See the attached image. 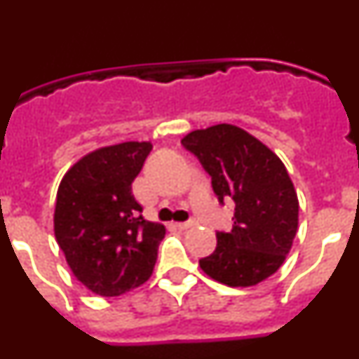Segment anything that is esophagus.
Listing matches in <instances>:
<instances>
[{
    "mask_svg": "<svg viewBox=\"0 0 359 359\" xmlns=\"http://www.w3.org/2000/svg\"><path fill=\"white\" fill-rule=\"evenodd\" d=\"M174 226H176L177 230H187V228L194 226V221H185V223H174Z\"/></svg>",
    "mask_w": 359,
    "mask_h": 359,
    "instance_id": "obj_1",
    "label": "esophagus"
}]
</instances>
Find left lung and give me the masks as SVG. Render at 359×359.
<instances>
[{"label":"left lung","mask_w":359,"mask_h":359,"mask_svg":"<svg viewBox=\"0 0 359 359\" xmlns=\"http://www.w3.org/2000/svg\"><path fill=\"white\" fill-rule=\"evenodd\" d=\"M212 177L219 201L233 199V228L199 261L205 273L230 287H250L277 271L293 246L298 198L280 158L248 131L217 123L183 136Z\"/></svg>","instance_id":"8db88e82"}]
</instances>
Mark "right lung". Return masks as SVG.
<instances>
[{"label": "right lung", "instance_id": "right-lung-1", "mask_svg": "<svg viewBox=\"0 0 359 359\" xmlns=\"http://www.w3.org/2000/svg\"><path fill=\"white\" fill-rule=\"evenodd\" d=\"M151 149V142H123L88 152L57 190V243L77 280L100 297L142 286L156 264L165 226L142 217L131 189Z\"/></svg>", "mask_w": 359, "mask_h": 359}]
</instances>
